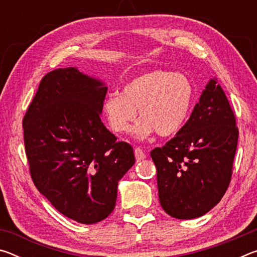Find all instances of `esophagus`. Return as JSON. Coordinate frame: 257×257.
<instances>
[{"mask_svg":"<svg viewBox=\"0 0 257 257\" xmlns=\"http://www.w3.org/2000/svg\"><path fill=\"white\" fill-rule=\"evenodd\" d=\"M135 156H136V161H137V162H141V161L146 159L145 152L143 151V150L141 149V147H136V149H135Z\"/></svg>","mask_w":257,"mask_h":257,"instance_id":"esophagus-1","label":"esophagus"}]
</instances>
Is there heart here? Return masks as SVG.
<instances>
[{"mask_svg":"<svg viewBox=\"0 0 257 257\" xmlns=\"http://www.w3.org/2000/svg\"><path fill=\"white\" fill-rule=\"evenodd\" d=\"M194 86L182 73L155 69L133 78L121 93L108 94L103 113L113 132L123 134L136 119L133 135L144 139L156 133L169 137L180 132L194 103Z\"/></svg>","mask_w":257,"mask_h":257,"instance_id":"1","label":"heart"}]
</instances>
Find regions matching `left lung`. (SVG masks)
Segmentation results:
<instances>
[{
	"mask_svg": "<svg viewBox=\"0 0 257 257\" xmlns=\"http://www.w3.org/2000/svg\"><path fill=\"white\" fill-rule=\"evenodd\" d=\"M238 128L216 78L208 80L190 118L151 152L161 206L176 219H196L221 201L230 184Z\"/></svg>",
	"mask_w": 257,
	"mask_h": 257,
	"instance_id": "obj_1",
	"label": "left lung"
}]
</instances>
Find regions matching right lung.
Returning <instances> with one entry per match:
<instances>
[{
    "mask_svg": "<svg viewBox=\"0 0 257 257\" xmlns=\"http://www.w3.org/2000/svg\"><path fill=\"white\" fill-rule=\"evenodd\" d=\"M105 82L77 68L43 78L26 113L24 139L36 188L63 215L99 222L114 210L118 184L134 150L103 124Z\"/></svg>",
    "mask_w": 257,
    "mask_h": 257,
    "instance_id": "add662e5",
    "label": "right lung"
}]
</instances>
